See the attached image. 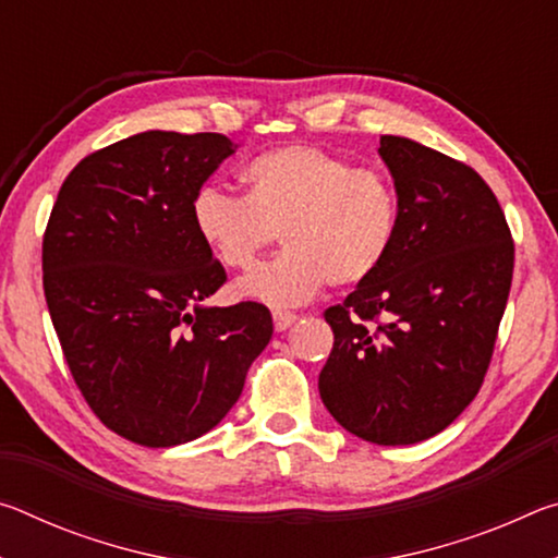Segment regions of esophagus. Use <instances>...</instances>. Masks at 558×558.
<instances>
[{
    "mask_svg": "<svg viewBox=\"0 0 558 558\" xmlns=\"http://www.w3.org/2000/svg\"><path fill=\"white\" fill-rule=\"evenodd\" d=\"M298 319H300L298 315H292V313H282V310H276V313H272V325H276L278 332H286V329H288L290 325H295Z\"/></svg>",
    "mask_w": 558,
    "mask_h": 558,
    "instance_id": "34e87169",
    "label": "esophagus"
}]
</instances>
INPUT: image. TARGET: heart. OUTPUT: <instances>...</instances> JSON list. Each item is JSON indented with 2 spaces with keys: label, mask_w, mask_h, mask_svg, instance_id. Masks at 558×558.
<instances>
[{
  "label": "heart",
  "mask_w": 558,
  "mask_h": 558,
  "mask_svg": "<svg viewBox=\"0 0 558 558\" xmlns=\"http://www.w3.org/2000/svg\"><path fill=\"white\" fill-rule=\"evenodd\" d=\"M245 196L196 189L192 226L226 268H248L278 231L286 251L235 282L241 298L302 305L329 282L369 280L399 233V194L379 169L352 167L313 145H286L243 167Z\"/></svg>",
  "instance_id": "1"
}]
</instances>
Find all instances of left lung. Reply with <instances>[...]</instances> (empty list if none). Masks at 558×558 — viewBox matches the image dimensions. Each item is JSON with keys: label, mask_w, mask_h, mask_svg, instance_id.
Masks as SVG:
<instances>
[{"label": "left lung", "mask_w": 558, "mask_h": 558, "mask_svg": "<svg viewBox=\"0 0 558 558\" xmlns=\"http://www.w3.org/2000/svg\"><path fill=\"white\" fill-rule=\"evenodd\" d=\"M379 155L399 194V233L384 266L325 310L335 347L319 396L356 438L411 446L448 428L483 386L514 243L472 167L396 135H381Z\"/></svg>", "instance_id": "1"}]
</instances>
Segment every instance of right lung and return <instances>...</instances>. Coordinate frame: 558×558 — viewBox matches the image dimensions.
<instances>
[{
    "label": "right lung",
    "instance_id": "obj_1",
    "mask_svg": "<svg viewBox=\"0 0 558 558\" xmlns=\"http://www.w3.org/2000/svg\"><path fill=\"white\" fill-rule=\"evenodd\" d=\"M219 132L149 130L73 167L44 233V295L83 399L118 436L172 448L239 401L272 337L260 302L206 307L226 270L192 199L235 153Z\"/></svg>",
    "mask_w": 558,
    "mask_h": 558
}]
</instances>
